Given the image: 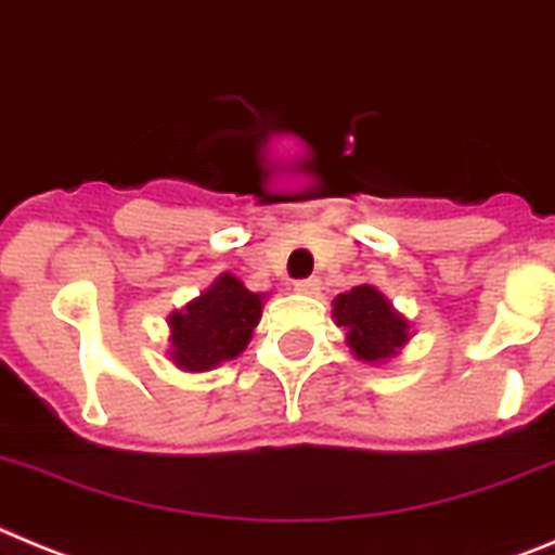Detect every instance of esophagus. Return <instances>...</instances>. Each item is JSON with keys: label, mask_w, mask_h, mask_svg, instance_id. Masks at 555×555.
Returning a JSON list of instances; mask_svg holds the SVG:
<instances>
[{"label": "esophagus", "mask_w": 555, "mask_h": 555, "mask_svg": "<svg viewBox=\"0 0 555 555\" xmlns=\"http://www.w3.org/2000/svg\"><path fill=\"white\" fill-rule=\"evenodd\" d=\"M296 289H298V293H307V296H312V293H318V289H321V282H318V279H314V276L298 279Z\"/></svg>", "instance_id": "34e87169"}]
</instances>
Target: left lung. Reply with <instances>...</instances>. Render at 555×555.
<instances>
[{"instance_id": "1", "label": "left lung", "mask_w": 555, "mask_h": 555, "mask_svg": "<svg viewBox=\"0 0 555 555\" xmlns=\"http://www.w3.org/2000/svg\"><path fill=\"white\" fill-rule=\"evenodd\" d=\"M334 323L348 328V346L364 362L392 357L409 339V323L371 284L334 298Z\"/></svg>"}]
</instances>
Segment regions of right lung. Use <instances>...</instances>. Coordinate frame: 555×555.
I'll use <instances>...</instances> for the list:
<instances>
[{"instance_id":"right-lung-1","label":"right lung","mask_w":555,"mask_h":555,"mask_svg":"<svg viewBox=\"0 0 555 555\" xmlns=\"http://www.w3.org/2000/svg\"><path fill=\"white\" fill-rule=\"evenodd\" d=\"M262 314V298L223 273L184 312L171 314V359L182 371H209L234 359L251 339Z\"/></svg>"}]
</instances>
